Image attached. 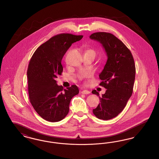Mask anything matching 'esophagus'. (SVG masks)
<instances>
[{"label": "esophagus", "instance_id": "obj_1", "mask_svg": "<svg viewBox=\"0 0 159 159\" xmlns=\"http://www.w3.org/2000/svg\"><path fill=\"white\" fill-rule=\"evenodd\" d=\"M81 93H82V94H84V95H86V94H89V93H91V92L90 91H88V90H86V89H84L83 91L81 92Z\"/></svg>", "mask_w": 159, "mask_h": 159}]
</instances>
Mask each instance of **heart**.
Wrapping results in <instances>:
<instances>
[{"label":"heart","instance_id":"heart-1","mask_svg":"<svg viewBox=\"0 0 159 159\" xmlns=\"http://www.w3.org/2000/svg\"><path fill=\"white\" fill-rule=\"evenodd\" d=\"M86 52H93V53H95V51L92 49H89ZM92 76V72L91 71H86V72L83 73V74L81 75V78L82 79H86V78L90 77Z\"/></svg>","mask_w":159,"mask_h":159}]
</instances>
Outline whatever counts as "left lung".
Masks as SVG:
<instances>
[{
  "mask_svg": "<svg viewBox=\"0 0 159 159\" xmlns=\"http://www.w3.org/2000/svg\"><path fill=\"white\" fill-rule=\"evenodd\" d=\"M91 39L99 42L104 48L108 59L99 79V85L106 93L99 96L96 90L92 93L99 96L100 103L93 113L99 119L107 120L120 113L131 97L135 79V66L131 52L120 40L106 32L92 34Z\"/></svg>",
  "mask_w": 159,
  "mask_h": 159,
  "instance_id": "left-lung-1",
  "label": "left lung"
}]
</instances>
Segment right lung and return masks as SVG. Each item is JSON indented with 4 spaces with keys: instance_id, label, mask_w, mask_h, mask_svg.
<instances>
[{
    "instance_id": "1",
    "label": "right lung",
    "mask_w": 159,
    "mask_h": 159,
    "mask_svg": "<svg viewBox=\"0 0 159 159\" xmlns=\"http://www.w3.org/2000/svg\"><path fill=\"white\" fill-rule=\"evenodd\" d=\"M83 37L69 33L54 36L38 48L30 61L27 73L30 101L47 121L62 120L68 114L71 99L79 92L76 85L64 89L55 79L63 71V56L72 43Z\"/></svg>"
}]
</instances>
